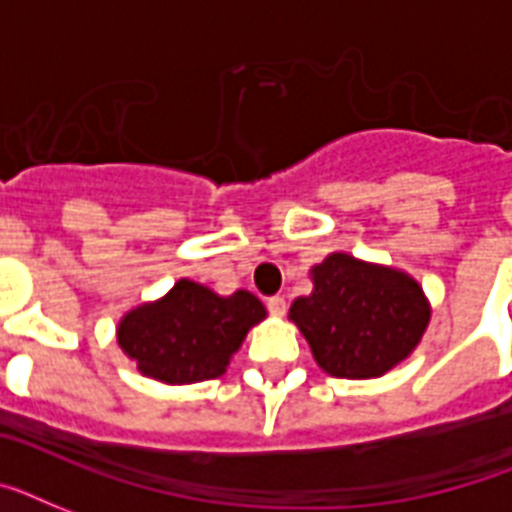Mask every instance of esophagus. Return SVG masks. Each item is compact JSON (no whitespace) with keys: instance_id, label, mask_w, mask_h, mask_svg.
<instances>
[{"instance_id":"1","label":"esophagus","mask_w":512,"mask_h":512,"mask_svg":"<svg viewBox=\"0 0 512 512\" xmlns=\"http://www.w3.org/2000/svg\"><path fill=\"white\" fill-rule=\"evenodd\" d=\"M268 310L273 315H278V318H281V315L286 313V299L281 297V294H276V297H270L268 299Z\"/></svg>"}]
</instances>
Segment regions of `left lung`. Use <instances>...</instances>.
Instances as JSON below:
<instances>
[{
	"mask_svg": "<svg viewBox=\"0 0 512 512\" xmlns=\"http://www.w3.org/2000/svg\"><path fill=\"white\" fill-rule=\"evenodd\" d=\"M289 318L336 378H378L418 347L431 307L415 278L347 252L313 268V294L294 299Z\"/></svg>",
	"mask_w": 512,
	"mask_h": 512,
	"instance_id": "obj_1",
	"label": "left lung"
}]
</instances>
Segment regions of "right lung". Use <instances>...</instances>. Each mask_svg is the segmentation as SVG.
<instances>
[{"label":"right lung","instance_id":"1","mask_svg":"<svg viewBox=\"0 0 512 512\" xmlns=\"http://www.w3.org/2000/svg\"><path fill=\"white\" fill-rule=\"evenodd\" d=\"M265 318L255 294L220 297L181 278L157 302L134 307L118 323V344L144 376L162 384H197L226 373L244 336Z\"/></svg>","mask_w":512,"mask_h":512}]
</instances>
